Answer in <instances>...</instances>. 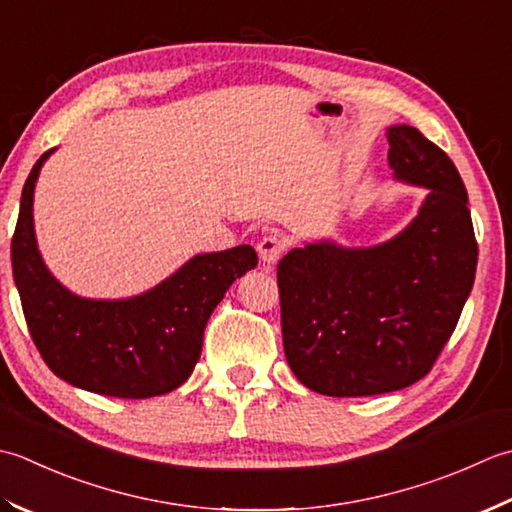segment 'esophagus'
<instances>
[{
  "instance_id": "obj_1",
  "label": "esophagus",
  "mask_w": 512,
  "mask_h": 512,
  "mask_svg": "<svg viewBox=\"0 0 512 512\" xmlns=\"http://www.w3.org/2000/svg\"><path fill=\"white\" fill-rule=\"evenodd\" d=\"M285 249H287V241L283 236L269 234L258 243V256L263 263L274 265V263H278V258L285 254Z\"/></svg>"
}]
</instances>
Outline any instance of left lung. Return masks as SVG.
Returning <instances> with one entry per match:
<instances>
[{
	"label": "left lung",
	"mask_w": 512,
	"mask_h": 512,
	"mask_svg": "<svg viewBox=\"0 0 512 512\" xmlns=\"http://www.w3.org/2000/svg\"><path fill=\"white\" fill-rule=\"evenodd\" d=\"M398 181L429 190L411 225L375 247L322 241L278 263L285 356L333 398L400 391L431 371L471 294L477 241L453 161L413 125L387 130Z\"/></svg>",
	"instance_id": "obj_1"
}]
</instances>
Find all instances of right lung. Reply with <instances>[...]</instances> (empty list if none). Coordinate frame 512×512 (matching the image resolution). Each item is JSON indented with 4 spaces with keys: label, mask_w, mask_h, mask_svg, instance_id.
<instances>
[{
    "label": "right lung",
    "mask_w": 512,
    "mask_h": 512,
    "mask_svg": "<svg viewBox=\"0 0 512 512\" xmlns=\"http://www.w3.org/2000/svg\"><path fill=\"white\" fill-rule=\"evenodd\" d=\"M30 170L10 245L26 325L48 369L72 387L143 400L170 393L201 358L203 331L225 291L258 265L252 245L198 254L141 296L92 300L68 291L39 256L33 194L41 165Z\"/></svg>",
    "instance_id": "obj_1"
}]
</instances>
